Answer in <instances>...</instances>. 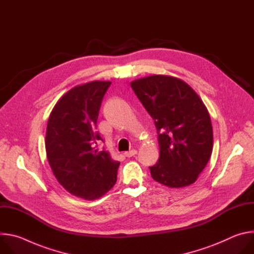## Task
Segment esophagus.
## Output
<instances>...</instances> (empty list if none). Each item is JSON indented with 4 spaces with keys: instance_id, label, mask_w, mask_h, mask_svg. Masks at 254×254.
Here are the masks:
<instances>
[{
    "instance_id": "34e87169",
    "label": "esophagus",
    "mask_w": 254,
    "mask_h": 254,
    "mask_svg": "<svg viewBox=\"0 0 254 254\" xmlns=\"http://www.w3.org/2000/svg\"><path fill=\"white\" fill-rule=\"evenodd\" d=\"M136 150H130V151H127V152H125L124 153V155L126 156V157H127V158H130V157H133V156H135L136 155Z\"/></svg>"
}]
</instances>
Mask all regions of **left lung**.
I'll return each instance as SVG.
<instances>
[{
    "instance_id": "1",
    "label": "left lung",
    "mask_w": 254,
    "mask_h": 254,
    "mask_svg": "<svg viewBox=\"0 0 254 254\" xmlns=\"http://www.w3.org/2000/svg\"><path fill=\"white\" fill-rule=\"evenodd\" d=\"M130 86L157 128L160 158L150 167L152 178L170 188L193 184L213 148L206 106L186 82L176 77L152 75Z\"/></svg>"
}]
</instances>
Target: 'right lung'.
I'll use <instances>...</instances> for the list:
<instances>
[{"label": "right lung", "mask_w": 254, "mask_h": 254, "mask_svg": "<svg viewBox=\"0 0 254 254\" xmlns=\"http://www.w3.org/2000/svg\"><path fill=\"white\" fill-rule=\"evenodd\" d=\"M110 81L75 86L55 104L49 117L45 147L49 165L58 182L72 195L94 200L117 183L120 162L106 151L96 131L97 118Z\"/></svg>", "instance_id": "right-lung-1"}]
</instances>
